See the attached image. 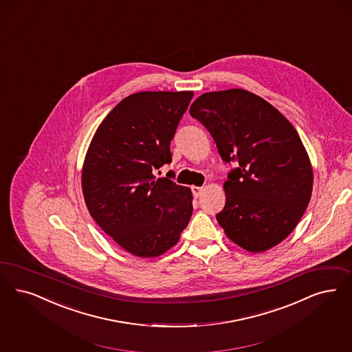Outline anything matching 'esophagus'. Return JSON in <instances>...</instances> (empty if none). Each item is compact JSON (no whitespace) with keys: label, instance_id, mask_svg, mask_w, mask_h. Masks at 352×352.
Listing matches in <instances>:
<instances>
[{"label":"esophagus","instance_id":"esophagus-1","mask_svg":"<svg viewBox=\"0 0 352 352\" xmlns=\"http://www.w3.org/2000/svg\"><path fill=\"white\" fill-rule=\"evenodd\" d=\"M191 190H192V195L195 197H199L201 194H203V191H204V187H199V186H192L191 187Z\"/></svg>","mask_w":352,"mask_h":352}]
</instances>
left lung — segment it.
I'll use <instances>...</instances> for the list:
<instances>
[{
    "mask_svg": "<svg viewBox=\"0 0 352 352\" xmlns=\"http://www.w3.org/2000/svg\"><path fill=\"white\" fill-rule=\"evenodd\" d=\"M226 162H239L224 183L216 214L226 236L252 253L276 246L298 224L313 188L309 157L295 129L272 104L243 89L211 91L191 104Z\"/></svg>",
    "mask_w": 352,
    "mask_h": 352,
    "instance_id": "obj_1",
    "label": "left lung"
}]
</instances>
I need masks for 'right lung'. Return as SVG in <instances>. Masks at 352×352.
<instances>
[{"instance_id":"right-lung-1","label":"right lung","mask_w":352,"mask_h":352,"mask_svg":"<svg viewBox=\"0 0 352 352\" xmlns=\"http://www.w3.org/2000/svg\"><path fill=\"white\" fill-rule=\"evenodd\" d=\"M194 91H140L119 102L100 123L82 168L91 217L128 253L153 258L168 252L192 214V194L157 178L171 162L170 141Z\"/></svg>"}]
</instances>
